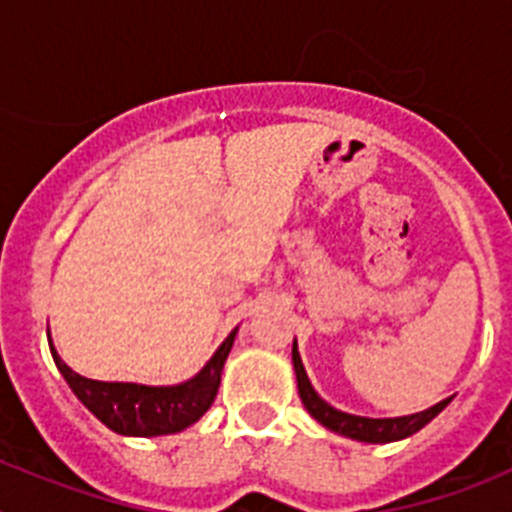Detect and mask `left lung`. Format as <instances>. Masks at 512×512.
Listing matches in <instances>:
<instances>
[{
  "label": "left lung",
  "instance_id": "1",
  "mask_svg": "<svg viewBox=\"0 0 512 512\" xmlns=\"http://www.w3.org/2000/svg\"><path fill=\"white\" fill-rule=\"evenodd\" d=\"M292 364H295L300 400L307 408V413L318 420L320 425H325L328 431H336L346 438H354V441L390 443V441H400V438L413 436V433H418L423 425L431 423V420L451 402L449 397V400H441L438 405H433V408L423 410V413L402 415V418H364V415H351V413H343V410H336L333 405H328L318 392L312 390L305 366H302L300 351H297V341L295 346H292Z\"/></svg>",
  "mask_w": 512,
  "mask_h": 512
}]
</instances>
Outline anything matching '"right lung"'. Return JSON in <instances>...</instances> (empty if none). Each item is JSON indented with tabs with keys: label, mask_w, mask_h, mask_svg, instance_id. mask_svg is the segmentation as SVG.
I'll use <instances>...</instances> for the list:
<instances>
[{
	"label": "right lung",
	"mask_w": 512,
	"mask_h": 512,
	"mask_svg": "<svg viewBox=\"0 0 512 512\" xmlns=\"http://www.w3.org/2000/svg\"><path fill=\"white\" fill-rule=\"evenodd\" d=\"M238 328L220 343L212 359L207 361L200 374L182 384L171 387H148V384L133 382H97L76 374L66 361L58 356L51 341V354L58 372L69 382L74 395L84 402L89 413L97 415L110 431L120 436H169L189 428L202 418L215 402L220 374H223L225 359L233 348Z\"/></svg>",
	"instance_id": "add662e5"
}]
</instances>
